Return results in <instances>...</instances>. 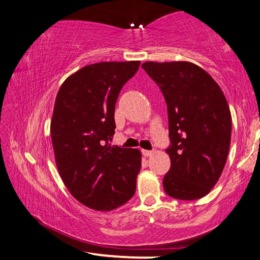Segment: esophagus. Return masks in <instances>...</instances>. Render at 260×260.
Here are the masks:
<instances>
[{
	"label": "esophagus",
	"instance_id": "34e87169",
	"mask_svg": "<svg viewBox=\"0 0 260 260\" xmlns=\"http://www.w3.org/2000/svg\"><path fill=\"white\" fill-rule=\"evenodd\" d=\"M153 153V151H150V150H142V155L144 157H150Z\"/></svg>",
	"mask_w": 260,
	"mask_h": 260
}]
</instances>
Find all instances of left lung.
<instances>
[{"instance_id": "obj_1", "label": "left lung", "mask_w": 260, "mask_h": 260, "mask_svg": "<svg viewBox=\"0 0 260 260\" xmlns=\"http://www.w3.org/2000/svg\"><path fill=\"white\" fill-rule=\"evenodd\" d=\"M167 104L171 169L162 186L173 199H202L218 182L232 136V116L221 88L190 61H146Z\"/></svg>"}]
</instances>
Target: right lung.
I'll return each mask as SVG.
<instances>
[{"instance_id": "1", "label": "right lung", "mask_w": 260, "mask_h": 260, "mask_svg": "<svg viewBox=\"0 0 260 260\" xmlns=\"http://www.w3.org/2000/svg\"><path fill=\"white\" fill-rule=\"evenodd\" d=\"M140 60L100 61L72 73L56 96L50 122L55 162L71 195L98 211L133 197L141 169L139 149L111 147L114 107Z\"/></svg>"}]
</instances>
